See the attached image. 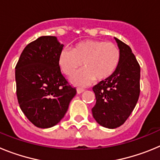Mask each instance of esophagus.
<instances>
[{"label":"esophagus","instance_id":"34e87169","mask_svg":"<svg viewBox=\"0 0 160 160\" xmlns=\"http://www.w3.org/2000/svg\"><path fill=\"white\" fill-rule=\"evenodd\" d=\"M84 90H85L84 89H82V88H77L78 94H81V93H82Z\"/></svg>","mask_w":160,"mask_h":160}]
</instances>
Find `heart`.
<instances>
[{
	"label": "heart",
	"mask_w": 160,
	"mask_h": 160,
	"mask_svg": "<svg viewBox=\"0 0 160 160\" xmlns=\"http://www.w3.org/2000/svg\"><path fill=\"white\" fill-rule=\"evenodd\" d=\"M121 53L118 46L101 40H86L63 49L59 55V66L63 73L73 76L83 65L85 69L72 78L78 86H87L96 78L102 81L109 78L119 65Z\"/></svg>",
	"instance_id": "b5f03b06"
}]
</instances>
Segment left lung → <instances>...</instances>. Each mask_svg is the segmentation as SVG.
<instances>
[{"label":"left lung","mask_w":160,"mask_h":160,"mask_svg":"<svg viewBox=\"0 0 160 160\" xmlns=\"http://www.w3.org/2000/svg\"><path fill=\"white\" fill-rule=\"evenodd\" d=\"M115 38L121 58L115 72L93 87L96 103L92 108L94 119L114 129L126 122L136 106L140 93V66L131 49Z\"/></svg>","instance_id":"8db88e82"}]
</instances>
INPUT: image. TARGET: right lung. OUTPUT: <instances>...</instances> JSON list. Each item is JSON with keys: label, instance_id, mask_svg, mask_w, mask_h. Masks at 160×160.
Returning <instances> with one entry per match:
<instances>
[{"label": "right lung", "instance_id": "1", "mask_svg": "<svg viewBox=\"0 0 160 160\" xmlns=\"http://www.w3.org/2000/svg\"><path fill=\"white\" fill-rule=\"evenodd\" d=\"M62 48L56 37H40L25 46L15 67L19 106L39 128L58 123L77 92L61 72Z\"/></svg>", "mask_w": 160, "mask_h": 160}]
</instances>
